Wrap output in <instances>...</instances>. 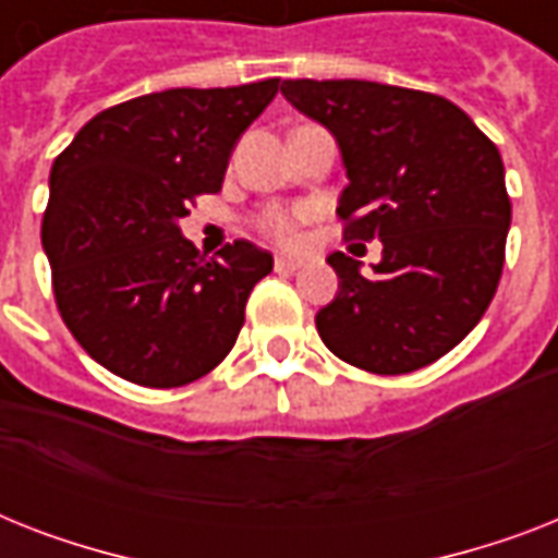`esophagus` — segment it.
<instances>
[{
	"mask_svg": "<svg viewBox=\"0 0 558 558\" xmlns=\"http://www.w3.org/2000/svg\"><path fill=\"white\" fill-rule=\"evenodd\" d=\"M304 266V257H292V254H278L275 257V269L278 271H295Z\"/></svg>",
	"mask_w": 558,
	"mask_h": 558,
	"instance_id": "esophagus-1",
	"label": "esophagus"
}]
</instances>
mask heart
<instances>
[{"label": "heart", "mask_w": 558, "mask_h": 558, "mask_svg": "<svg viewBox=\"0 0 558 558\" xmlns=\"http://www.w3.org/2000/svg\"><path fill=\"white\" fill-rule=\"evenodd\" d=\"M301 219H304L301 210L271 208L257 217V228H260V234H266L275 243L292 245L298 243V226H301Z\"/></svg>", "instance_id": "heart-1"}]
</instances>
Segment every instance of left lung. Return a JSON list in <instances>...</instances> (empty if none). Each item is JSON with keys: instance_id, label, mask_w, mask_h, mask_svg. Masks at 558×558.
<instances>
[{"instance_id": "left-lung-1", "label": "left lung", "mask_w": 558, "mask_h": 558, "mask_svg": "<svg viewBox=\"0 0 558 558\" xmlns=\"http://www.w3.org/2000/svg\"><path fill=\"white\" fill-rule=\"evenodd\" d=\"M283 98L336 138L344 240H381L371 271L327 257L339 292L315 315L348 365L397 376L432 365L484 318L504 269L512 205L501 153L432 92L373 81H283Z\"/></svg>"}]
</instances>
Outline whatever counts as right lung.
<instances>
[{"mask_svg": "<svg viewBox=\"0 0 558 558\" xmlns=\"http://www.w3.org/2000/svg\"><path fill=\"white\" fill-rule=\"evenodd\" d=\"M278 77L165 89L109 107L51 165L43 248L57 310L98 365L144 388H179L228 356L271 254L234 240L205 260L182 236L217 193L240 135Z\"/></svg>", "mask_w": 558, "mask_h": 558, "instance_id": "add662e5", "label": "right lung"}]
</instances>
